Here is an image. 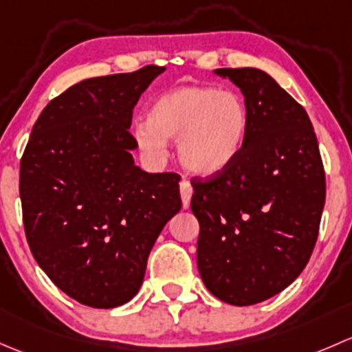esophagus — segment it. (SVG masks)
Segmentation results:
<instances>
[{
    "label": "esophagus",
    "instance_id": "esophagus-1",
    "mask_svg": "<svg viewBox=\"0 0 352 352\" xmlns=\"http://www.w3.org/2000/svg\"><path fill=\"white\" fill-rule=\"evenodd\" d=\"M179 190H181V200H183V208H190V201H191V195H193V188H191V184L188 183L186 179H183L179 183Z\"/></svg>",
    "mask_w": 352,
    "mask_h": 352
}]
</instances>
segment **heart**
<instances>
[{"mask_svg":"<svg viewBox=\"0 0 352 352\" xmlns=\"http://www.w3.org/2000/svg\"><path fill=\"white\" fill-rule=\"evenodd\" d=\"M249 110L241 95L213 86H179L155 98L146 123L133 130L139 147L152 157L176 140L177 161L195 176H213L235 162L245 146Z\"/></svg>","mask_w":352,"mask_h":352,"instance_id":"obj_1","label":"heart"}]
</instances>
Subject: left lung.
Instances as JSON below:
<instances>
[{
    "instance_id": "obj_1",
    "label": "left lung",
    "mask_w": 352,
    "mask_h": 352,
    "mask_svg": "<svg viewBox=\"0 0 352 352\" xmlns=\"http://www.w3.org/2000/svg\"><path fill=\"white\" fill-rule=\"evenodd\" d=\"M215 74L244 95L249 132L226 171L191 179L197 263L212 295L248 307L283 292L309 263L325 173L309 115L267 72L223 67Z\"/></svg>"
}]
</instances>
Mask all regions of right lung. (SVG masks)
<instances>
[{"mask_svg":"<svg viewBox=\"0 0 352 352\" xmlns=\"http://www.w3.org/2000/svg\"><path fill=\"white\" fill-rule=\"evenodd\" d=\"M166 67L85 79L54 98L20 162L28 245L57 288L115 309L139 292L155 239L181 210L179 175L135 166L132 110Z\"/></svg>","mask_w":352,"mask_h":352,"instance_id":"obj_1","label":"right lung"}]
</instances>
